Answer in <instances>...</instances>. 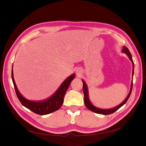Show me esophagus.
<instances>
[{
  "mask_svg": "<svg viewBox=\"0 0 146 146\" xmlns=\"http://www.w3.org/2000/svg\"><path fill=\"white\" fill-rule=\"evenodd\" d=\"M76 75H78V76H80L81 75V72H80V71H79V70H77L76 71Z\"/></svg>",
  "mask_w": 146,
  "mask_h": 146,
  "instance_id": "esophagus-1",
  "label": "esophagus"
}]
</instances>
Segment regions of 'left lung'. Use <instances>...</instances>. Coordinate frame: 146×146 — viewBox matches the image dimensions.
Instances as JSON below:
<instances>
[{
	"label": "left lung",
	"mask_w": 146,
	"mask_h": 146,
	"mask_svg": "<svg viewBox=\"0 0 146 146\" xmlns=\"http://www.w3.org/2000/svg\"><path fill=\"white\" fill-rule=\"evenodd\" d=\"M123 52H125L126 53L128 58H130V59L131 60V61L132 62V64H133V72H134V64H133V61L132 60V56H131V54L129 50H128V48L126 47H123V50H122ZM83 82V91H84V102H85V104L86 106V107L88 108V110L93 111L94 113H98V114H101V115H110V114H112L113 113H115L116 111L118 110L119 108H120L122 106H123L125 103H126L127 101H128V98H129V97L130 96V94L131 92H132V86H133V82H132V85H131V89L129 94H128V95L127 96V98L125 99V101L122 102L121 104H119L118 106H117L115 108H113V109H109V110H102V109H100V108H96V106H94L91 103L90 101H89V99H88V90H87V85L85 84V83L84 80H82Z\"/></svg>",
	"instance_id": "left-lung-1"
}]
</instances>
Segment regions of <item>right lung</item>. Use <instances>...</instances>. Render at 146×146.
<instances>
[{"label":"right lung","instance_id":"1","mask_svg":"<svg viewBox=\"0 0 146 146\" xmlns=\"http://www.w3.org/2000/svg\"><path fill=\"white\" fill-rule=\"evenodd\" d=\"M12 80L14 84V89L16 91V96L23 106L28 108V110L33 111V113L40 115H45L53 113L58 110L63 103V99L66 92L69 87L71 81L73 80L75 75H72L66 79L61 84L58 90L53 95L44 101H33L27 99L23 96L17 88V87L13 78V73L12 70Z\"/></svg>","mask_w":146,"mask_h":146}]
</instances>
